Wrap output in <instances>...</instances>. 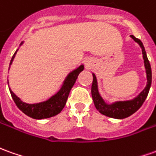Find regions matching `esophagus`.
Segmentation results:
<instances>
[{"instance_id": "esophagus-1", "label": "esophagus", "mask_w": 156, "mask_h": 156, "mask_svg": "<svg viewBox=\"0 0 156 156\" xmlns=\"http://www.w3.org/2000/svg\"><path fill=\"white\" fill-rule=\"evenodd\" d=\"M90 60H86V61H85V66H90Z\"/></svg>"}]
</instances>
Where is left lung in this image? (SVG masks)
Masks as SVG:
<instances>
[{"instance_id":"obj_1","label":"left lung","mask_w":156,"mask_h":156,"mask_svg":"<svg viewBox=\"0 0 156 156\" xmlns=\"http://www.w3.org/2000/svg\"><path fill=\"white\" fill-rule=\"evenodd\" d=\"M131 37L138 43L142 49L143 54V59L144 63L145 73H146V78H147V83L146 86L142 91L133 99L127 101H116L112 103H107L106 101L102 98L99 92L98 88V82L95 73H92L93 75V82L91 86V95L92 99L94 101V104L96 109L100 112L101 114L106 115L108 117L114 119H125L131 116L135 112H136L140 108L141 106L144 102L145 99L147 98V96L149 94V89L151 86L152 82V72H151V66L149 64V61L147 57V54L145 51V48L144 47L143 42H141L139 39L136 38L134 36L131 35Z\"/></svg>"}]
</instances>
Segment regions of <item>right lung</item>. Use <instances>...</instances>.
I'll return each mask as SVG.
<instances>
[{
  "instance_id": "add662e5",
  "label": "right lung",
  "mask_w": 156,
  "mask_h": 156,
  "mask_svg": "<svg viewBox=\"0 0 156 156\" xmlns=\"http://www.w3.org/2000/svg\"><path fill=\"white\" fill-rule=\"evenodd\" d=\"M23 43H24V42L20 43V47L21 45H23ZM18 50H19V48L16 50L14 55L12 56L11 61H10V66L14 60ZM83 68H84V66L82 64L80 65L78 67H77L76 69L70 72L64 79L60 90L57 91V93H55L54 96H52L50 98H48V100L38 102V103L30 104V103L24 102L20 97H18L12 91V90L9 88V83L7 82L8 88H9L12 97L14 101L15 104L17 105V107L27 116L35 119L50 118V117L55 116L58 114H60L62 111V109L64 108L67 98H68V96H69L70 91H71L72 88H73L77 78H78V74L82 72ZM9 69H10V67H9Z\"/></svg>"
}]
</instances>
